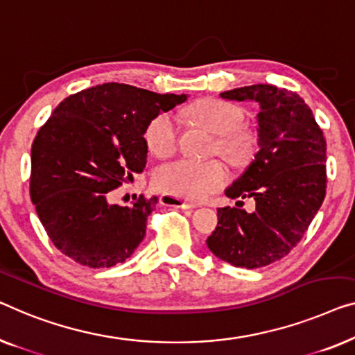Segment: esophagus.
<instances>
[{"instance_id": "1", "label": "esophagus", "mask_w": 355, "mask_h": 355, "mask_svg": "<svg viewBox=\"0 0 355 355\" xmlns=\"http://www.w3.org/2000/svg\"><path fill=\"white\" fill-rule=\"evenodd\" d=\"M160 202H162V205H166V207H174V208H181V209H192L195 207V205L184 202V200H181V198L171 197V195H162Z\"/></svg>"}]
</instances>
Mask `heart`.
<instances>
[{
    "mask_svg": "<svg viewBox=\"0 0 355 355\" xmlns=\"http://www.w3.org/2000/svg\"><path fill=\"white\" fill-rule=\"evenodd\" d=\"M195 121L216 135L213 150L235 166L253 160L258 150V136L241 126L243 112L229 102L202 99L189 109ZM148 150L158 158L169 157L178 147V123L169 112L153 116L144 131ZM227 181V173L218 160H176L158 169L157 187L171 197L198 202L219 190Z\"/></svg>",
    "mask_w": 355,
    "mask_h": 355,
    "instance_id": "1",
    "label": "heart"
}]
</instances>
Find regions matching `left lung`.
I'll return each instance as SVG.
<instances>
[{"label":"left lung","instance_id":"obj_1","mask_svg":"<svg viewBox=\"0 0 355 355\" xmlns=\"http://www.w3.org/2000/svg\"><path fill=\"white\" fill-rule=\"evenodd\" d=\"M223 99L254 101L259 150L225 190L229 198H253L257 208H218V225L207 240L216 258L258 269L285 258L322 207L327 190V142L312 110L296 92L251 85L220 92Z\"/></svg>","mask_w":355,"mask_h":355}]
</instances>
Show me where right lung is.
I'll return each instance as SVG.
<instances>
[{"label":"right lung","instance_id":"1","mask_svg":"<svg viewBox=\"0 0 355 355\" xmlns=\"http://www.w3.org/2000/svg\"><path fill=\"white\" fill-rule=\"evenodd\" d=\"M186 99L104 83L55 107L32 144L30 174V198L55 248L92 269L135 253L158 198L120 207L110 192L146 169L148 121Z\"/></svg>","mask_w":355,"mask_h":355}]
</instances>
